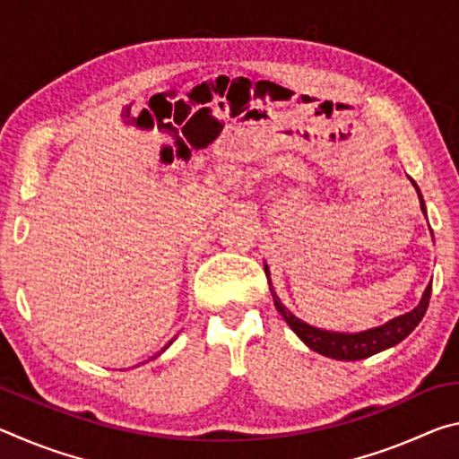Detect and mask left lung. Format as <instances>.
I'll list each match as a JSON object with an SVG mask.
<instances>
[{"instance_id":"left-lung-1","label":"left lung","mask_w":459,"mask_h":459,"mask_svg":"<svg viewBox=\"0 0 459 459\" xmlns=\"http://www.w3.org/2000/svg\"><path fill=\"white\" fill-rule=\"evenodd\" d=\"M411 184L415 186L419 204H421V211L425 212V202H423L421 192H419L415 180H411ZM265 273L269 275L267 265H265ZM271 293H273L277 312L283 316V320L290 324V328L298 333V338L304 342L307 348H312L314 352L328 356V359H333V360H362V359H368L372 354L386 351V348L397 346L401 340H405L409 333L417 328L419 322L423 320V316L427 312V306H429L431 283L425 287L423 298L415 309H411V312L403 314L399 317H393L391 322L377 325V328L354 332V333L314 328V325H309L304 320H299V317H295L290 309L279 301L273 290H271Z\"/></svg>"}]
</instances>
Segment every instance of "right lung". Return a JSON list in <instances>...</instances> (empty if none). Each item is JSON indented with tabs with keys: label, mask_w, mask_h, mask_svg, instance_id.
Segmentation results:
<instances>
[{
	"label": "right lung",
	"mask_w": 459,
	"mask_h": 459,
	"mask_svg": "<svg viewBox=\"0 0 459 459\" xmlns=\"http://www.w3.org/2000/svg\"><path fill=\"white\" fill-rule=\"evenodd\" d=\"M169 344H172V342H169ZM169 344H168V346H169ZM168 346H166V348H168ZM166 348H164V351H166ZM164 351H161V352H164Z\"/></svg>",
	"instance_id": "right-lung-1"
}]
</instances>
